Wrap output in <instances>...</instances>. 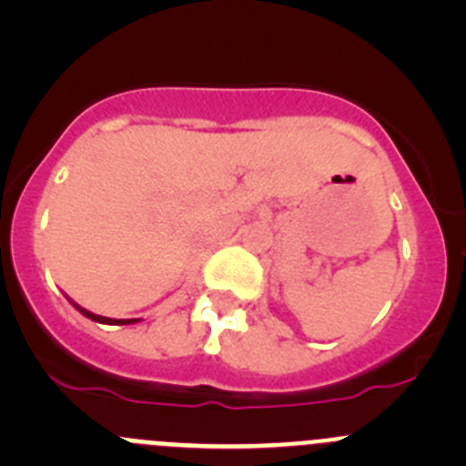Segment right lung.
<instances>
[{
	"instance_id": "obj_1",
	"label": "right lung",
	"mask_w": 466,
	"mask_h": 466,
	"mask_svg": "<svg viewBox=\"0 0 466 466\" xmlns=\"http://www.w3.org/2000/svg\"><path fill=\"white\" fill-rule=\"evenodd\" d=\"M67 299H69V298H67ZM69 302H72V299H69ZM72 304L78 309V311L83 313V316L89 318V320H94V322H101V324H135V322H139V318H135V320H115V318H103V316H96V313L87 311V309L78 307L76 302H72Z\"/></svg>"
}]
</instances>
